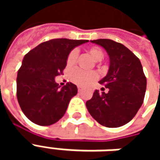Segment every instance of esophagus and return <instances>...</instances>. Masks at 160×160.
<instances>
[{"label": "esophagus", "instance_id": "obj_1", "mask_svg": "<svg viewBox=\"0 0 160 160\" xmlns=\"http://www.w3.org/2000/svg\"><path fill=\"white\" fill-rule=\"evenodd\" d=\"M78 91H79V92H80V91H81V88H80V87H78Z\"/></svg>", "mask_w": 160, "mask_h": 160}]
</instances>
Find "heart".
<instances>
[{
    "label": "heart",
    "mask_w": 160,
    "mask_h": 160,
    "mask_svg": "<svg viewBox=\"0 0 160 160\" xmlns=\"http://www.w3.org/2000/svg\"><path fill=\"white\" fill-rule=\"evenodd\" d=\"M88 53L92 57V59L95 62H99L104 57V52L103 50L97 46H92L88 49ZM77 57H78V51L76 49H73L69 53V55L67 58V64L68 66H73L76 62ZM98 74L93 71H83L79 68H74L71 70L69 73V80L75 83L78 86L84 87L88 84L92 83V81L97 80Z\"/></svg>",
    "instance_id": "heart-1"
}]
</instances>
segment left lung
<instances>
[{
    "instance_id": "obj_1",
    "label": "left lung",
    "mask_w": 160,
    "mask_h": 160,
    "mask_svg": "<svg viewBox=\"0 0 160 160\" xmlns=\"http://www.w3.org/2000/svg\"><path fill=\"white\" fill-rule=\"evenodd\" d=\"M91 42L102 46L110 57L107 74L99 81L109 91H95L86 103L87 110L101 125L121 127L134 118L143 104L147 78L139 58L123 44L111 39Z\"/></svg>"
}]
</instances>
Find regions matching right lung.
Listing matches in <instances>:
<instances>
[{"label":"right lung","instance_id":"1","mask_svg":"<svg viewBox=\"0 0 160 160\" xmlns=\"http://www.w3.org/2000/svg\"><path fill=\"white\" fill-rule=\"evenodd\" d=\"M87 40L56 38L30 50L17 75V98L23 113L41 126L56 123L62 118L70 99L78 92L68 82L61 87L55 81L67 66L70 51Z\"/></svg>","mask_w":160,"mask_h":160}]
</instances>
